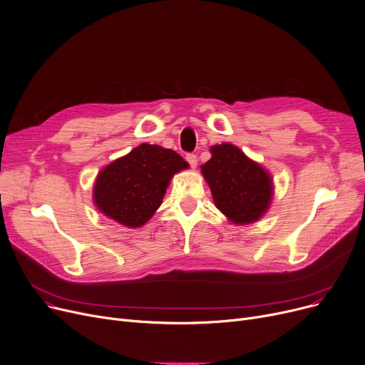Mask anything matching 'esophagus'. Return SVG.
<instances>
[{
    "label": "esophagus",
    "mask_w": 365,
    "mask_h": 365,
    "mask_svg": "<svg viewBox=\"0 0 365 365\" xmlns=\"http://www.w3.org/2000/svg\"><path fill=\"white\" fill-rule=\"evenodd\" d=\"M186 161H187V164L191 165L192 168H195V167H197V163H198V158H197V155H194V153H187V155H186Z\"/></svg>",
    "instance_id": "34e87169"
}]
</instances>
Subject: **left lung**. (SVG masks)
<instances>
[{"label": "left lung", "instance_id": "8db88e82", "mask_svg": "<svg viewBox=\"0 0 365 365\" xmlns=\"http://www.w3.org/2000/svg\"><path fill=\"white\" fill-rule=\"evenodd\" d=\"M210 150L212 158L201 165V171L216 207L235 224L258 220L272 200L268 173L232 145H216Z\"/></svg>", "mask_w": 365, "mask_h": 365}]
</instances>
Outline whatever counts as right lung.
I'll return each instance as SVG.
<instances>
[{
	"instance_id": "add662e5",
	"label": "right lung",
	"mask_w": 365,
	"mask_h": 365,
	"mask_svg": "<svg viewBox=\"0 0 365 365\" xmlns=\"http://www.w3.org/2000/svg\"><path fill=\"white\" fill-rule=\"evenodd\" d=\"M183 168H187V163L179 153L143 143L101 170L93 201L119 224L141 227L161 205L173 174Z\"/></svg>"
}]
</instances>
